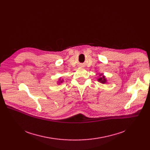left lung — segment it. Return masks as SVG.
Returning a JSON list of instances; mask_svg holds the SVG:
<instances>
[{
  "instance_id": "obj_1",
  "label": "left lung",
  "mask_w": 150,
  "mask_h": 150,
  "mask_svg": "<svg viewBox=\"0 0 150 150\" xmlns=\"http://www.w3.org/2000/svg\"><path fill=\"white\" fill-rule=\"evenodd\" d=\"M101 75H102V74H100V76H101ZM98 81H100V82L101 83H103V84H105V83H106V79L105 78V76H103L102 77L99 78L98 79Z\"/></svg>"
}]
</instances>
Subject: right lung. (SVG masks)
I'll return each mask as SVG.
<instances>
[{"label": "right lung", "mask_w": 150, "mask_h": 150, "mask_svg": "<svg viewBox=\"0 0 150 150\" xmlns=\"http://www.w3.org/2000/svg\"><path fill=\"white\" fill-rule=\"evenodd\" d=\"M59 81H60V80H59ZM62 81H60V83H62Z\"/></svg>", "instance_id": "obj_1"}]
</instances>
